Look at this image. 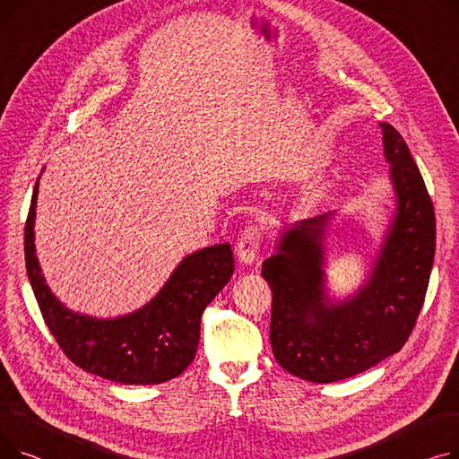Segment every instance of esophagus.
I'll list each match as a JSON object with an SVG mask.
<instances>
[{"label": "esophagus", "mask_w": 459, "mask_h": 459, "mask_svg": "<svg viewBox=\"0 0 459 459\" xmlns=\"http://www.w3.org/2000/svg\"><path fill=\"white\" fill-rule=\"evenodd\" d=\"M260 242H262V232L258 227H246L238 236L236 242V256L242 264H255L258 260V251H260Z\"/></svg>", "instance_id": "34e87169"}]
</instances>
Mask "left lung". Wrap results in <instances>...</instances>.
Here are the masks:
<instances>
[{"mask_svg":"<svg viewBox=\"0 0 459 459\" xmlns=\"http://www.w3.org/2000/svg\"><path fill=\"white\" fill-rule=\"evenodd\" d=\"M379 128L396 208L363 286L342 301L327 294L324 234L334 212L286 229L262 264L273 294V355L307 381H341L400 351L424 303L436 255V212L403 137L387 123Z\"/></svg>","mask_w":459,"mask_h":459,"instance_id":"left-lung-1","label":"left lung"}]
</instances>
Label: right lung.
<instances>
[{"instance_id":"right-lung-1","label":"right lung","mask_w":459,"mask_h":459,"mask_svg":"<svg viewBox=\"0 0 459 459\" xmlns=\"http://www.w3.org/2000/svg\"><path fill=\"white\" fill-rule=\"evenodd\" d=\"M39 180L40 177L23 229V251L42 318L63 353L85 372L125 385H156L180 376L197 353L204 308L234 273L230 244L204 247L182 258L161 290L130 315H80L52 294L37 258Z\"/></svg>"}]
</instances>
